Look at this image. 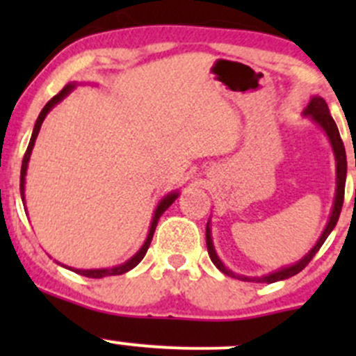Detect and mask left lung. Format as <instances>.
<instances>
[{"instance_id":"8db88e82","label":"left lung","mask_w":356,"mask_h":356,"mask_svg":"<svg viewBox=\"0 0 356 356\" xmlns=\"http://www.w3.org/2000/svg\"><path fill=\"white\" fill-rule=\"evenodd\" d=\"M303 115L305 117H310L312 120L317 122V124L324 129V132L327 134V138H329V143H331V146H332L334 156H336V198H334V207H332L331 217H329L327 225H325L324 232H322V236L318 238L317 245L312 248V250L308 251V253L305 254L300 261L289 265V267L279 268V270L272 272V274H268V275H261V277H246V275H239V274H234L232 270H229V268L222 264L220 258L217 257V251H215L213 243H211L210 225H207L208 254H210V258H211V261H213L215 267H217L220 272H224L225 275H229V277L241 279V281H248V282H267V284H272V282L284 281V279L293 277V275H296L298 272H301L308 264H310L312 258H314L315 253L321 250V246L324 245V241L327 239V236L331 234L332 229L336 227L337 218H339L341 208H343V201H344V182H346V152H344V145H343V141H341L337 125H336V122H334V118L331 117V113H329L327 103H325L324 98H321V96H314V98L310 99V103H308L307 108H305ZM355 165H356V160H355ZM208 224H210V222H208Z\"/></svg>"}]
</instances>
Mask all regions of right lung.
Listing matches in <instances>:
<instances>
[{
  "label": "right lung",
  "instance_id": "add662e5",
  "mask_svg": "<svg viewBox=\"0 0 356 356\" xmlns=\"http://www.w3.org/2000/svg\"><path fill=\"white\" fill-rule=\"evenodd\" d=\"M74 88H75V84H72V82H70V84H67L65 88H63L62 91L58 92V95H56V96H53V98L49 99L48 103H46V105H44V108L41 110V113H39L38 120H35L34 131H32L31 141H29L27 152H25V155H24V160H22V170H20V195H22V201H24V204H25V175H27V165H29V158H31L32 148H34L35 138H38V134H39V129H41V124H42V120H44V118H46V115L49 113V110H51L53 106H55V105H58V103L62 102V99L65 98V96H68V95H70L72 91H74ZM177 196H179V193H177V191H175V193H168V195L165 196V198L161 200L160 203H158V207H156V210H155V215H153L152 227H149L148 238H146L145 245L141 246V250H139L138 253L134 254V257H132V258H129V260L125 261V264H122V265H117V267H111V268H91V270H82V268H72V270H74V272H77V274H81V275H86V277H91V279H102V277H106V275H120V274H125V272H129V270H131V268H134L136 265H138L139 261H141L143 258H145L146 251H148V248H149V243H152V239H153V234H155V229H156V224H158V218H160V217H161V213H163V211L167 210V208L170 207V204L174 203L175 200H177ZM24 208H25V207H24Z\"/></svg>",
  "mask_w": 356,
  "mask_h": 356
}]
</instances>
